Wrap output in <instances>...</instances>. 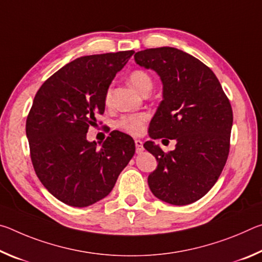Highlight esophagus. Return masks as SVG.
<instances>
[{
	"label": "esophagus",
	"instance_id": "esophagus-1",
	"mask_svg": "<svg viewBox=\"0 0 262 262\" xmlns=\"http://www.w3.org/2000/svg\"><path fill=\"white\" fill-rule=\"evenodd\" d=\"M135 147H136V152L141 154L143 151V142L139 139H135Z\"/></svg>",
	"mask_w": 262,
	"mask_h": 262
}]
</instances>
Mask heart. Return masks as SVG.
Returning <instances> with one entry per match:
<instances>
[{"instance_id":"b5f03b06","label":"heart","mask_w":262,"mask_h":262,"mask_svg":"<svg viewBox=\"0 0 262 262\" xmlns=\"http://www.w3.org/2000/svg\"><path fill=\"white\" fill-rule=\"evenodd\" d=\"M129 81L132 85L137 89L140 92L150 91L152 89L154 81L150 74L145 72V70L136 69L133 70L129 74ZM111 96H112V89L108 88L105 94V101L110 103ZM145 120H147V115L137 113V114H126L117 121V126L120 129L125 130L133 135H140L144 132L145 128Z\"/></svg>"}]
</instances>
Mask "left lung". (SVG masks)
Masks as SVG:
<instances>
[{
	"instance_id": "1",
	"label": "left lung",
	"mask_w": 262,
	"mask_h": 262,
	"mask_svg": "<svg viewBox=\"0 0 262 262\" xmlns=\"http://www.w3.org/2000/svg\"><path fill=\"white\" fill-rule=\"evenodd\" d=\"M134 59L154 69L163 82V100L150 122V137L177 141L168 152L152 141L144 143L158 163L148 177L149 187L159 200L189 205L209 192L227 163L231 104L212 70L178 48H149L135 53Z\"/></svg>"
}]
</instances>
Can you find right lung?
I'll return each mask as SVG.
<instances>
[{"label":"right lung","mask_w":262,"mask_h":262,"mask_svg":"<svg viewBox=\"0 0 262 262\" xmlns=\"http://www.w3.org/2000/svg\"><path fill=\"white\" fill-rule=\"evenodd\" d=\"M134 51L82 56L43 82L33 99L26 136L35 174L57 200L88 207L107 196L135 154L134 140L111 132L101 148L86 140L105 94Z\"/></svg>","instance_id":"obj_1"}]
</instances>
